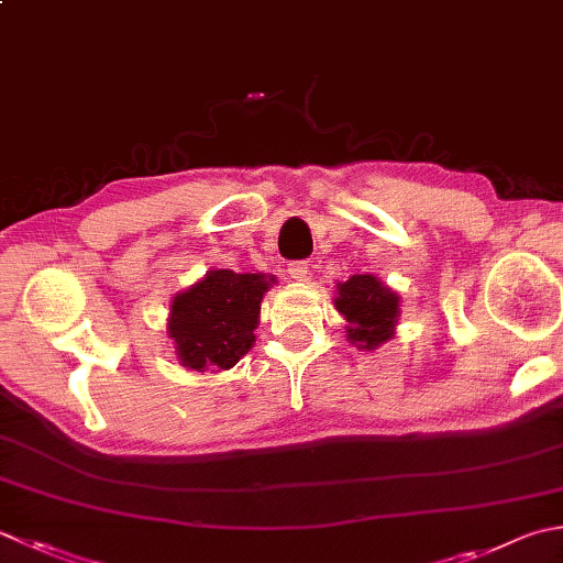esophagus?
Masks as SVG:
<instances>
[{"label":"esophagus","instance_id":"esophagus-1","mask_svg":"<svg viewBox=\"0 0 563 563\" xmlns=\"http://www.w3.org/2000/svg\"><path fill=\"white\" fill-rule=\"evenodd\" d=\"M288 275L295 280H307L310 278V268H307V261H290L288 263Z\"/></svg>","mask_w":563,"mask_h":563}]
</instances>
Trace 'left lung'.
Segmentation results:
<instances>
[{"label":"left lung","mask_w":563,"mask_h":563,"mask_svg":"<svg viewBox=\"0 0 563 563\" xmlns=\"http://www.w3.org/2000/svg\"><path fill=\"white\" fill-rule=\"evenodd\" d=\"M336 310L349 322V339L358 349L373 351L393 339L398 322V295L373 278V275H351L346 283H339Z\"/></svg>","instance_id":"obj_1"}]
</instances>
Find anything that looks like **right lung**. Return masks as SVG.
Segmentation results:
<instances>
[{
	"label": "right lung",
	"mask_w": 563,
	"mask_h": 563,
	"mask_svg": "<svg viewBox=\"0 0 563 563\" xmlns=\"http://www.w3.org/2000/svg\"><path fill=\"white\" fill-rule=\"evenodd\" d=\"M271 280L261 273L209 271L205 280L175 297L168 336L183 366L192 371L236 366L253 346V329Z\"/></svg>",
	"instance_id": "right-lung-1"
}]
</instances>
